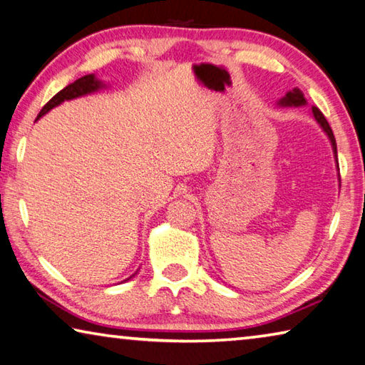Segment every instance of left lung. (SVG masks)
Segmentation results:
<instances>
[{
  "label": "left lung",
  "instance_id": "1",
  "mask_svg": "<svg viewBox=\"0 0 365 365\" xmlns=\"http://www.w3.org/2000/svg\"><path fill=\"white\" fill-rule=\"evenodd\" d=\"M305 103H307V101H305L304 92L296 88V89L289 91L287 94H286L284 97H282V99H279V102H277V106H279V107H300V106H305ZM312 113H314V117H315V120L318 121V125H320L322 128H323V131H325L327 135H328L329 141H331V146H333L334 158L338 159V153H336V140H334V135H333L331 128H329V125H328L327 118L323 117V113H322L320 110H318L317 107H312Z\"/></svg>",
  "mask_w": 365,
  "mask_h": 365
}]
</instances>
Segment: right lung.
I'll return each instance as SVG.
<instances>
[{
  "instance_id": "add662e5",
  "label": "right lung",
  "mask_w": 365,
  "mask_h": 365,
  "mask_svg": "<svg viewBox=\"0 0 365 365\" xmlns=\"http://www.w3.org/2000/svg\"><path fill=\"white\" fill-rule=\"evenodd\" d=\"M102 86H103V84L101 83L99 79H96L94 74H88V76L79 78L78 81H74L73 84H69V86H66L65 89H61L60 92H58L56 96L51 97V99H50L47 103H45L43 108L40 110V113H38V117H37V118L43 117L45 113L50 112V110L53 108V107L60 106L61 102H65V101H71V99H76V97L86 96V94H91V92L99 91V89L102 88ZM135 274H136V273H135ZM135 274H133V276H135ZM133 276H130L128 279H131ZM128 279H125V281H128Z\"/></svg>"
}]
</instances>
